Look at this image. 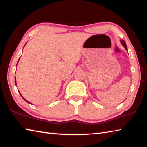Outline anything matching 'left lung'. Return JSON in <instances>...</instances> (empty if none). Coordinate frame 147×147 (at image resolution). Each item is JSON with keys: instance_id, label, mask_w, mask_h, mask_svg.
<instances>
[{"instance_id": "obj_1", "label": "left lung", "mask_w": 147, "mask_h": 147, "mask_svg": "<svg viewBox=\"0 0 147 147\" xmlns=\"http://www.w3.org/2000/svg\"><path fill=\"white\" fill-rule=\"evenodd\" d=\"M121 43H122V44H123V45H124V48H125L126 50H127V46H126V43H125V41L122 40V41H121Z\"/></svg>"}]
</instances>
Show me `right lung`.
Masks as SVG:
<instances>
[{"instance_id":"1","label":"right lung","mask_w":147,"mask_h":147,"mask_svg":"<svg viewBox=\"0 0 147 147\" xmlns=\"http://www.w3.org/2000/svg\"><path fill=\"white\" fill-rule=\"evenodd\" d=\"M22 98H23V99H24V100H25V101H26V102H28V103H29V102H28V101H27V100H25V99H24V98H23V96H22Z\"/></svg>"}]
</instances>
